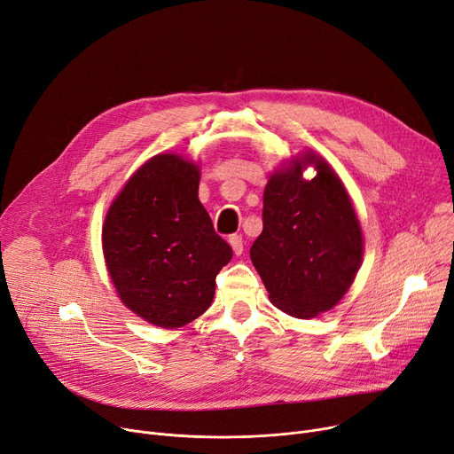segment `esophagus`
<instances>
[{"label": "esophagus", "mask_w": 454, "mask_h": 454, "mask_svg": "<svg viewBox=\"0 0 454 454\" xmlns=\"http://www.w3.org/2000/svg\"><path fill=\"white\" fill-rule=\"evenodd\" d=\"M229 244H231L234 254H242L244 253V238H242V234L229 236Z\"/></svg>", "instance_id": "1"}]
</instances>
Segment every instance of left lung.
Here are the masks:
<instances>
[{
	"label": "left lung",
	"mask_w": 454,
	"mask_h": 454,
	"mask_svg": "<svg viewBox=\"0 0 454 454\" xmlns=\"http://www.w3.org/2000/svg\"><path fill=\"white\" fill-rule=\"evenodd\" d=\"M309 164L317 174L304 180ZM262 220L251 260L270 301L299 318L332 309L363 262L361 225L333 168L313 152L293 159L265 184Z\"/></svg>",
	"instance_id": "1"
}]
</instances>
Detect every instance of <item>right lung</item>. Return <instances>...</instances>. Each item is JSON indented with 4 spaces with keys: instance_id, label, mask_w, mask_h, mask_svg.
I'll list each match as a JSON object with an SVG mask.
<instances>
[{
    "instance_id": "1",
    "label": "right lung",
    "mask_w": 454,
    "mask_h": 454,
    "mask_svg": "<svg viewBox=\"0 0 454 454\" xmlns=\"http://www.w3.org/2000/svg\"><path fill=\"white\" fill-rule=\"evenodd\" d=\"M200 168L159 153L133 174L102 225L106 265L121 301L159 328L207 311L232 249L198 200Z\"/></svg>"
}]
</instances>
